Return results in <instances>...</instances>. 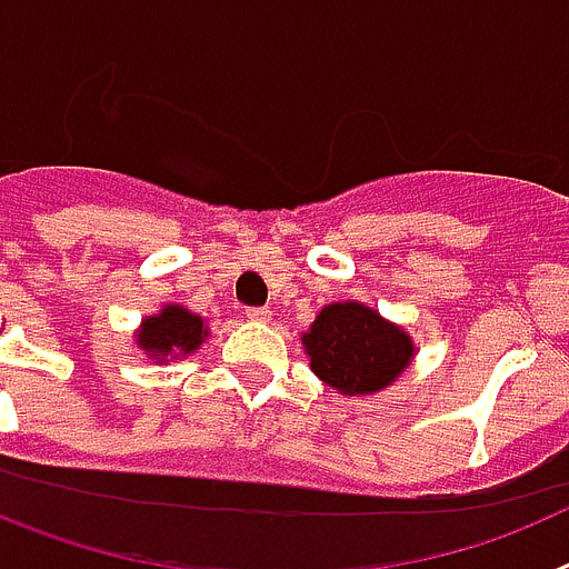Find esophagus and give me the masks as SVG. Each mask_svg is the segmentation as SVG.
Segmentation results:
<instances>
[{"label":"esophagus","mask_w":569,"mask_h":569,"mask_svg":"<svg viewBox=\"0 0 569 569\" xmlns=\"http://www.w3.org/2000/svg\"><path fill=\"white\" fill-rule=\"evenodd\" d=\"M244 316H248L250 321H270V308H248L244 310Z\"/></svg>","instance_id":"esophagus-1"}]
</instances>
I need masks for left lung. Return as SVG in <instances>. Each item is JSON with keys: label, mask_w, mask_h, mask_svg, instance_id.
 <instances>
[{"label": "left lung", "mask_w": 569, "mask_h": 569, "mask_svg": "<svg viewBox=\"0 0 569 569\" xmlns=\"http://www.w3.org/2000/svg\"><path fill=\"white\" fill-rule=\"evenodd\" d=\"M310 367L319 379L341 393H376L410 365L413 341L405 330L367 310L345 301L330 305L305 333Z\"/></svg>", "instance_id": "1"}]
</instances>
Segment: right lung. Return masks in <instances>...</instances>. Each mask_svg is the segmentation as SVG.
Masks as SVG:
<instances>
[{
  "instance_id": "1",
  "label": "right lung",
  "mask_w": 569,
  "mask_h": 569,
  "mask_svg": "<svg viewBox=\"0 0 569 569\" xmlns=\"http://www.w3.org/2000/svg\"><path fill=\"white\" fill-rule=\"evenodd\" d=\"M139 345L153 356H168L173 350L190 353L202 345V319L188 313L184 308H164L153 319H144V328L139 333Z\"/></svg>"
}]
</instances>
